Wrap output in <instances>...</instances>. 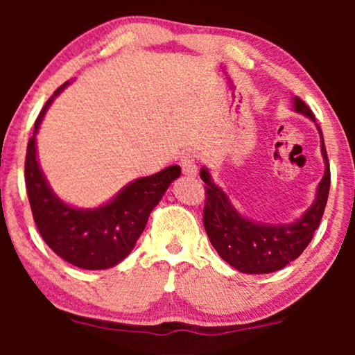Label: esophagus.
<instances>
[{"label":"esophagus","mask_w":355,"mask_h":355,"mask_svg":"<svg viewBox=\"0 0 355 355\" xmlns=\"http://www.w3.org/2000/svg\"><path fill=\"white\" fill-rule=\"evenodd\" d=\"M181 168H182V173L186 174L187 178H193L197 174V163L196 159H193L192 155H186L181 159Z\"/></svg>","instance_id":"esophagus-1"}]
</instances>
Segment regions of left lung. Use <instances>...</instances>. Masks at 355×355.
Segmentation results:
<instances>
[{
  "label": "left lung",
  "mask_w": 355,
  "mask_h": 355,
  "mask_svg": "<svg viewBox=\"0 0 355 355\" xmlns=\"http://www.w3.org/2000/svg\"><path fill=\"white\" fill-rule=\"evenodd\" d=\"M295 113L307 116L315 123V116L299 96L293 98ZM322 157L324 162V174L318 182L315 200L297 220L286 225H270L250 220L236 210L227 193L213 182L208 168L200 169L202 181L207 184V202L203 208V226L215 247L218 255L226 263L241 273L266 275L284 268L297 259L312 241L313 232L322 221L329 192V164L324 148L323 134L318 124Z\"/></svg>",
  "instance_id": "left-lung-1"
}]
</instances>
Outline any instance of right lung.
<instances>
[{
	"mask_svg": "<svg viewBox=\"0 0 355 355\" xmlns=\"http://www.w3.org/2000/svg\"><path fill=\"white\" fill-rule=\"evenodd\" d=\"M69 82L50 96L33 125L26 155V186L33 221L43 241L67 263L84 270H106L132 252L147 225L150 213L174 179L178 164L152 176L139 178L121 189L110 202L96 208H77L53 192L37 158V132L53 100Z\"/></svg>",
	"mask_w": 355,
	"mask_h": 355,
	"instance_id": "1",
	"label": "right lung"
}]
</instances>
